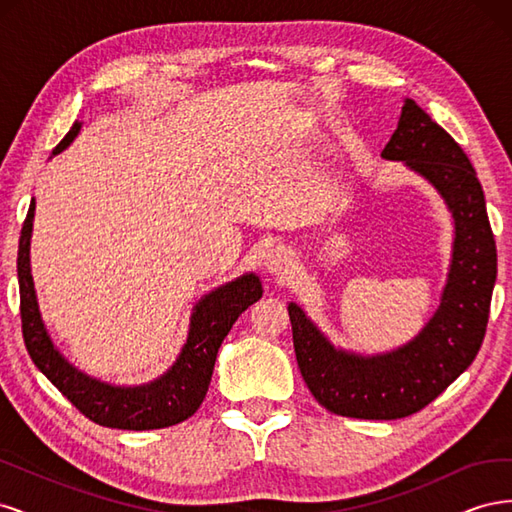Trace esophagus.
<instances>
[{
    "label": "esophagus",
    "mask_w": 512,
    "mask_h": 512,
    "mask_svg": "<svg viewBox=\"0 0 512 512\" xmlns=\"http://www.w3.org/2000/svg\"><path fill=\"white\" fill-rule=\"evenodd\" d=\"M265 269L267 273L275 275V277H282L288 275L292 269V256L290 252H286L284 247H275L267 256H265Z\"/></svg>",
    "instance_id": "esophagus-1"
}]
</instances>
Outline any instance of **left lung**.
Here are the masks:
<instances>
[{
    "label": "left lung",
    "instance_id": "obj_1",
    "mask_svg": "<svg viewBox=\"0 0 512 512\" xmlns=\"http://www.w3.org/2000/svg\"><path fill=\"white\" fill-rule=\"evenodd\" d=\"M380 156L423 177L451 211L453 252L438 307L404 346L361 354L333 346L297 303H288L294 354L307 389L333 414L367 421L423 410L472 365L498 273L483 188L451 134L406 98Z\"/></svg>",
    "mask_w": 512,
    "mask_h": 512
}]
</instances>
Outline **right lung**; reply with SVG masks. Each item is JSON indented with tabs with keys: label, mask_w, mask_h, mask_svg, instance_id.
<instances>
[{
	"label": "right lung",
	"mask_w": 512,
	"mask_h": 512,
	"mask_svg": "<svg viewBox=\"0 0 512 512\" xmlns=\"http://www.w3.org/2000/svg\"><path fill=\"white\" fill-rule=\"evenodd\" d=\"M81 126L83 121L74 123L64 141L55 147L53 156L74 141ZM34 213L36 200L32 198L19 239L17 271L23 339L36 367L89 421L102 427L145 431L177 425L190 418L207 395L215 356H218L224 337L245 309L262 297L260 277L256 273H243L198 299L192 307L185 344L175 363L162 376L145 384H111L72 365L53 344L49 329H46L34 288L32 260H29Z\"/></svg>",
	"instance_id": "right-lung-1"
}]
</instances>
